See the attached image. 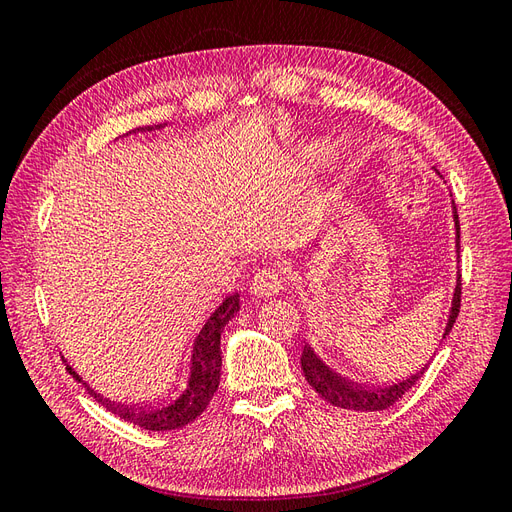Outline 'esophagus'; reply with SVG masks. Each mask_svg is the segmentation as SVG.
Instances as JSON below:
<instances>
[{
	"instance_id": "1",
	"label": "esophagus",
	"mask_w": 512,
	"mask_h": 512,
	"mask_svg": "<svg viewBox=\"0 0 512 512\" xmlns=\"http://www.w3.org/2000/svg\"><path fill=\"white\" fill-rule=\"evenodd\" d=\"M286 280V269L284 267H262L256 271L252 280V294L254 297H271L282 290Z\"/></svg>"
}]
</instances>
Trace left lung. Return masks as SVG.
<instances>
[{
  "instance_id": "left-lung-1",
  "label": "left lung",
  "mask_w": 512,
  "mask_h": 512,
  "mask_svg": "<svg viewBox=\"0 0 512 512\" xmlns=\"http://www.w3.org/2000/svg\"><path fill=\"white\" fill-rule=\"evenodd\" d=\"M455 213V228H457V254H459V215L457 209L453 207ZM459 307H461V273L457 277V288L453 294V307L451 314H448V322L444 329V337L451 333L453 324L459 316ZM431 363V361H429ZM429 363L425 367H421L412 374L410 378L401 380L397 384H389V386H361L344 380L342 376H337L335 371H331L327 365H324L318 356L314 354V350L305 346L303 354H301V367L305 380L312 384V389L329 404L344 408V410H356V412H376V410H386L391 408L397 399L404 397L412 386L425 376V371L429 367Z\"/></svg>"
}]
</instances>
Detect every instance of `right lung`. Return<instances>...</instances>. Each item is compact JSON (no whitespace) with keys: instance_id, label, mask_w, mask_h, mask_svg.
<instances>
[{"instance_id":"right-lung-1","label":"right lung","mask_w":512,"mask_h":512,"mask_svg":"<svg viewBox=\"0 0 512 512\" xmlns=\"http://www.w3.org/2000/svg\"><path fill=\"white\" fill-rule=\"evenodd\" d=\"M235 312H239V292L228 294V297L213 309V314H209V318L205 320V324L200 327L194 339L190 363H188V369H185L181 384L168 397L156 401V404H145V406L115 404V401H108L94 389H89L70 365H66V369L70 371V376L74 380L85 384V389L89 391L91 397H96L98 404H102L115 416L123 418V421L134 423L149 431L181 429L205 412L209 401L213 399V393L218 391L220 371H222L220 337L226 322L235 316Z\"/></svg>"}]
</instances>
